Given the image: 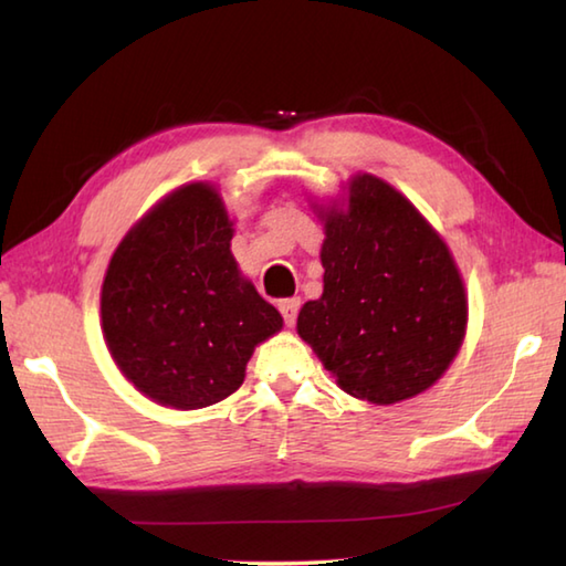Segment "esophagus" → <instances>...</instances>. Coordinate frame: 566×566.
Returning <instances> with one entry per match:
<instances>
[{
  "instance_id": "obj_1",
  "label": "esophagus",
  "mask_w": 566,
  "mask_h": 566,
  "mask_svg": "<svg viewBox=\"0 0 566 566\" xmlns=\"http://www.w3.org/2000/svg\"><path fill=\"white\" fill-rule=\"evenodd\" d=\"M279 310H281V315L285 319V325L293 327L295 325V317H297V310H300V297H285V300H281Z\"/></svg>"
}]
</instances>
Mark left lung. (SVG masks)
<instances>
[{"instance_id": "obj_1", "label": "left lung", "mask_w": 566, "mask_h": 566, "mask_svg": "<svg viewBox=\"0 0 566 566\" xmlns=\"http://www.w3.org/2000/svg\"><path fill=\"white\" fill-rule=\"evenodd\" d=\"M325 219V291L297 315V334L342 390L376 406L440 378L464 342L467 293L440 234L376 176H356L347 210Z\"/></svg>"}]
</instances>
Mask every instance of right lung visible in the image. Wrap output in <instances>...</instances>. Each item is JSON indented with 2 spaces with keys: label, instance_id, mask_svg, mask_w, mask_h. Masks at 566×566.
<instances>
[{
  "label": "right lung",
  "instance_id": "right-lung-1",
  "mask_svg": "<svg viewBox=\"0 0 566 566\" xmlns=\"http://www.w3.org/2000/svg\"><path fill=\"white\" fill-rule=\"evenodd\" d=\"M229 241L219 192L190 182L136 222L109 261L105 342L126 380L160 406L198 410L232 396L253 347L283 327Z\"/></svg>",
  "mask_w": 566,
  "mask_h": 566
}]
</instances>
